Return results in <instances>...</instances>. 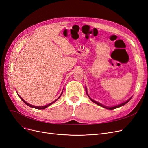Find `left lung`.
<instances>
[{"label":"left lung","mask_w":148,"mask_h":148,"mask_svg":"<svg viewBox=\"0 0 148 148\" xmlns=\"http://www.w3.org/2000/svg\"><path fill=\"white\" fill-rule=\"evenodd\" d=\"M86 94H87V95L88 96V97H89V99H90L94 103H95V104H97L98 106H101V107H104V108H106V109H109V110H112V109H117V108H118V107H121V106H124L125 104H126L127 102H128L129 101H130V100L131 99H132V97H131L130 98V99H128V100H127V101H125V102H122V103H121V104H118V105H117V106H112V107H108V106H104V105H102V104H100L99 102H97V101H95V100H93V99H92L89 96V95H88V92H87V89H86Z\"/></svg>","instance_id":"left-lung-1"}]
</instances>
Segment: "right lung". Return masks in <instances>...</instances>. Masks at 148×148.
<instances>
[{
    "label": "right lung",
    "instance_id": "obj_1",
    "mask_svg": "<svg viewBox=\"0 0 148 148\" xmlns=\"http://www.w3.org/2000/svg\"><path fill=\"white\" fill-rule=\"evenodd\" d=\"M62 92H62V93H61V95H60V96L59 97H58L57 98V99H56V100H55L54 101H53V102H51V103H50V104H47V105H46V106H33V105H31V104H28V102H26L25 100H23V99H22V98L18 95V96L20 97V99L22 100V101H23L25 103V104H26V105H27V106H28L29 107H33V108H35V109H46V108H47V107H49V106H51V104H53V103H54L55 102H56L58 99H59V98L60 97V96H61V95H62Z\"/></svg>",
    "mask_w": 148,
    "mask_h": 148
}]
</instances>
